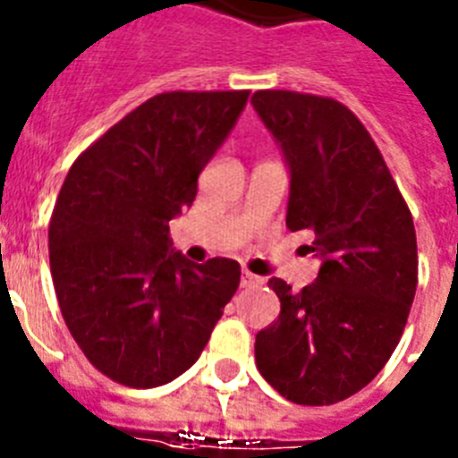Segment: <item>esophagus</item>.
<instances>
[{"label":"esophagus","mask_w":458,"mask_h":458,"mask_svg":"<svg viewBox=\"0 0 458 458\" xmlns=\"http://www.w3.org/2000/svg\"><path fill=\"white\" fill-rule=\"evenodd\" d=\"M241 284H242V286H245V289H252V286H259V284H264V279L259 277V275L250 273V270H242Z\"/></svg>","instance_id":"34e87169"}]
</instances>
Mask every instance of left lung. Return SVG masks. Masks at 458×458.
I'll return each mask as SVG.
<instances>
[{
    "mask_svg": "<svg viewBox=\"0 0 458 458\" xmlns=\"http://www.w3.org/2000/svg\"><path fill=\"white\" fill-rule=\"evenodd\" d=\"M252 105L289 167L286 226L310 229L321 259L302 291L270 279L282 310L254 358L289 402L327 406L371 383L402 339L418 286L415 226L349 107L295 91H257Z\"/></svg>",
    "mask_w": 458,
    "mask_h": 458,
    "instance_id": "obj_1",
    "label": "left lung"
}]
</instances>
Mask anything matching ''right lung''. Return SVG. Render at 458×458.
Wrapping results in <instances>:
<instances>
[{"mask_svg": "<svg viewBox=\"0 0 458 458\" xmlns=\"http://www.w3.org/2000/svg\"><path fill=\"white\" fill-rule=\"evenodd\" d=\"M250 91L157 93L72 163L50 220V270L82 353L128 387L165 386L199 360L241 282L233 259L197 266L169 241L201 169Z\"/></svg>", "mask_w": 458, "mask_h": 458, "instance_id": "1", "label": "right lung"}]
</instances>
